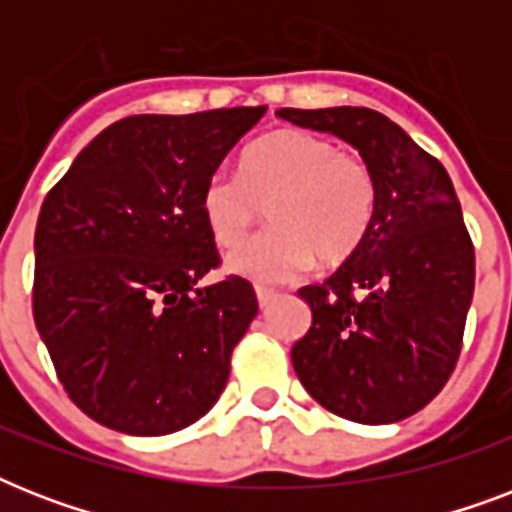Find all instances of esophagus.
I'll return each mask as SVG.
<instances>
[{
  "instance_id": "obj_1",
  "label": "esophagus",
  "mask_w": 512,
  "mask_h": 512,
  "mask_svg": "<svg viewBox=\"0 0 512 512\" xmlns=\"http://www.w3.org/2000/svg\"><path fill=\"white\" fill-rule=\"evenodd\" d=\"M273 297H276V292H273V289L257 287V303H260V308H263V311L273 303Z\"/></svg>"
}]
</instances>
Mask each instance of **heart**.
Here are the masks:
<instances>
[{
	"label": "heart",
	"instance_id": "obj_1",
	"mask_svg": "<svg viewBox=\"0 0 512 512\" xmlns=\"http://www.w3.org/2000/svg\"><path fill=\"white\" fill-rule=\"evenodd\" d=\"M268 207L271 231L228 255V271L260 284H281L313 263L335 268L353 257L372 228L377 180L364 159L342 154L335 140L279 130L241 156L239 175L217 170L201 188L199 209L220 247L247 239Z\"/></svg>",
	"mask_w": 512,
	"mask_h": 512
}]
</instances>
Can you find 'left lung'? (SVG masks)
<instances>
[{"label": "left lung", "instance_id": "obj_1", "mask_svg": "<svg viewBox=\"0 0 512 512\" xmlns=\"http://www.w3.org/2000/svg\"><path fill=\"white\" fill-rule=\"evenodd\" d=\"M276 116L356 148L377 180L372 228L324 284L297 295L311 329L292 348L305 390L337 417L388 425L452 377L476 255L444 164L372 108H279Z\"/></svg>", "mask_w": 512, "mask_h": 512}]
</instances>
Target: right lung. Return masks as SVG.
Returning a JSON list of instances; mask_svg holds the SVG:
<instances>
[{"mask_svg":"<svg viewBox=\"0 0 512 512\" xmlns=\"http://www.w3.org/2000/svg\"><path fill=\"white\" fill-rule=\"evenodd\" d=\"M265 114H140L100 132L47 193L34 236V321L68 398L100 425L167 436L215 406L257 316L217 268L199 196Z\"/></svg>","mask_w":512,"mask_h":512,"instance_id":"1","label":"right lung"}]
</instances>
